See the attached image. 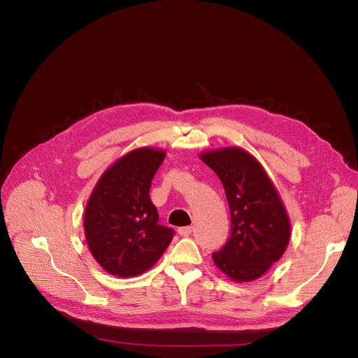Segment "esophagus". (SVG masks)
Returning a JSON list of instances; mask_svg holds the SVG:
<instances>
[{
	"label": "esophagus",
	"instance_id": "34e87169",
	"mask_svg": "<svg viewBox=\"0 0 358 358\" xmlns=\"http://www.w3.org/2000/svg\"><path fill=\"white\" fill-rule=\"evenodd\" d=\"M178 233L183 237H188L191 233H192V227L188 225V227H180V229L178 230Z\"/></svg>",
	"mask_w": 358,
	"mask_h": 358
}]
</instances>
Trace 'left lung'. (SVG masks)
I'll return each mask as SVG.
<instances>
[{"label": "left lung", "mask_w": 358, "mask_h": 358, "mask_svg": "<svg viewBox=\"0 0 358 358\" xmlns=\"http://www.w3.org/2000/svg\"><path fill=\"white\" fill-rule=\"evenodd\" d=\"M200 159L221 179L230 206L229 242L212 254L213 263L234 282H251L284 255L289 243L285 206L263 166L245 149H213Z\"/></svg>", "instance_id": "left-lung-1"}]
</instances>
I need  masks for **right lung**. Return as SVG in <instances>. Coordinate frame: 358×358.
<instances>
[{
    "label": "right lung",
    "mask_w": 358,
    "mask_h": 358,
    "mask_svg": "<svg viewBox=\"0 0 358 358\" xmlns=\"http://www.w3.org/2000/svg\"><path fill=\"white\" fill-rule=\"evenodd\" d=\"M166 152L137 148L115 161L94 187L83 215L85 237L95 262L119 278L142 275L173 239L158 224L149 189Z\"/></svg>",
    "instance_id": "1"
}]
</instances>
